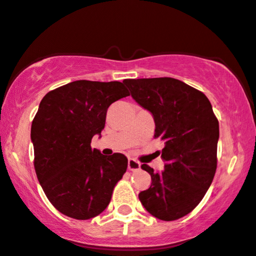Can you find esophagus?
I'll use <instances>...</instances> for the list:
<instances>
[{"mask_svg": "<svg viewBox=\"0 0 256 256\" xmlns=\"http://www.w3.org/2000/svg\"><path fill=\"white\" fill-rule=\"evenodd\" d=\"M128 170H131V171H137L140 169V163L137 160H134V158H128Z\"/></svg>", "mask_w": 256, "mask_h": 256, "instance_id": "obj_1", "label": "esophagus"}]
</instances>
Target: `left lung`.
Returning a JSON list of instances; mask_svg holds the SVG:
<instances>
[{"label": "left lung", "instance_id": "8db88e82", "mask_svg": "<svg viewBox=\"0 0 256 256\" xmlns=\"http://www.w3.org/2000/svg\"><path fill=\"white\" fill-rule=\"evenodd\" d=\"M131 96L154 116V138L164 142L162 172L146 164L151 186L139 200L154 218L174 221L189 214L208 192L218 166V120L200 90L174 78L126 79Z\"/></svg>", "mask_w": 256, "mask_h": 256}]
</instances>
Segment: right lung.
Listing matches in <instances>:
<instances>
[{
    "instance_id": "obj_1",
    "label": "right lung",
    "mask_w": 256,
    "mask_h": 256,
    "mask_svg": "<svg viewBox=\"0 0 256 256\" xmlns=\"http://www.w3.org/2000/svg\"><path fill=\"white\" fill-rule=\"evenodd\" d=\"M130 96L124 84L76 80L48 92L32 122L34 168L47 198L61 214L88 220L102 212L128 169L122 154L90 148L112 102Z\"/></svg>"
}]
</instances>
